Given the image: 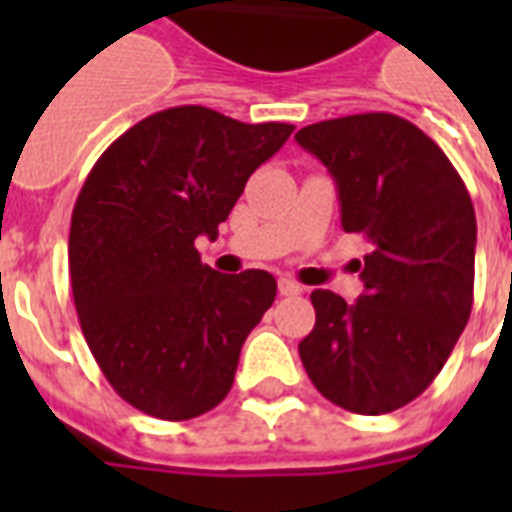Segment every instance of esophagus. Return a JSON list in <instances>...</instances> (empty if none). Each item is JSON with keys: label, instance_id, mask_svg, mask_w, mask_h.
<instances>
[{"label": "esophagus", "instance_id": "1", "mask_svg": "<svg viewBox=\"0 0 512 512\" xmlns=\"http://www.w3.org/2000/svg\"><path fill=\"white\" fill-rule=\"evenodd\" d=\"M279 292L284 297H295V295H300V292H303V287H300L297 281H292V279H287V276H284V279H279Z\"/></svg>", "mask_w": 512, "mask_h": 512}]
</instances>
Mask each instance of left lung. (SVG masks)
Returning <instances> with one entry per match:
<instances>
[{
	"instance_id": "obj_1",
	"label": "left lung",
	"mask_w": 512,
	"mask_h": 512,
	"mask_svg": "<svg viewBox=\"0 0 512 512\" xmlns=\"http://www.w3.org/2000/svg\"><path fill=\"white\" fill-rule=\"evenodd\" d=\"M295 140L335 177L345 233H364V295L316 289V327L300 342L311 382L356 414H388L444 369L473 308L476 212L433 140L396 114L308 124Z\"/></svg>"
}]
</instances>
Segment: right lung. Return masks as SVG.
Wrapping results in <instances>:
<instances>
[{
    "instance_id": "obj_1",
    "label": "right lung",
    "mask_w": 512,
    "mask_h": 512,
    "mask_svg": "<svg viewBox=\"0 0 512 512\" xmlns=\"http://www.w3.org/2000/svg\"><path fill=\"white\" fill-rule=\"evenodd\" d=\"M292 130L175 106L116 138L84 180L68 233L76 313L100 372L143 414L191 420L228 396L276 279L212 271L193 241L215 239Z\"/></svg>"
}]
</instances>
